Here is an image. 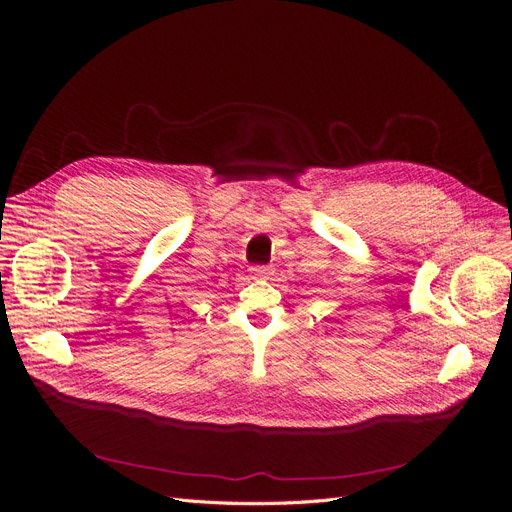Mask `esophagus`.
I'll return each instance as SVG.
<instances>
[{
    "label": "esophagus",
    "mask_w": 512,
    "mask_h": 512,
    "mask_svg": "<svg viewBox=\"0 0 512 512\" xmlns=\"http://www.w3.org/2000/svg\"><path fill=\"white\" fill-rule=\"evenodd\" d=\"M251 274L255 276V278H259V280H267L270 278L272 274H274V270L270 265H253L251 267Z\"/></svg>",
    "instance_id": "esophagus-1"
}]
</instances>
